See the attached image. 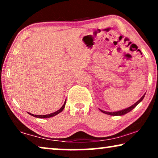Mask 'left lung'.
Here are the masks:
<instances>
[{
    "mask_svg": "<svg viewBox=\"0 0 158 158\" xmlns=\"http://www.w3.org/2000/svg\"><path fill=\"white\" fill-rule=\"evenodd\" d=\"M144 96H145V94H144L143 96H142V98H140L139 101H137V102L135 103V104L132 105V106H131L130 107L127 108V109H123V110H122V111H116V112H109V111H103V110H101V109H100V111L101 112H103V113L106 114H108V115H111V116H122V115H124V114L129 113V112L131 111V110L134 109V108H135L136 106H137L139 104V103L141 102L142 100H143Z\"/></svg>",
    "mask_w": 158,
    "mask_h": 158,
    "instance_id": "8db88e82",
    "label": "left lung"
}]
</instances>
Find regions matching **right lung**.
<instances>
[{"mask_svg": "<svg viewBox=\"0 0 158 158\" xmlns=\"http://www.w3.org/2000/svg\"><path fill=\"white\" fill-rule=\"evenodd\" d=\"M65 103H66V101H65V102H64V103L63 104V106H62L60 108L59 110H57V111L54 112V113H52V114H47V115H34V114H32L29 113V112H28V113H29V114H30V115H31V116H34V117H36V118H50V117H52V116H54L57 115V114H60V112L62 111V110L64 109V106H65Z\"/></svg>", "mask_w": 158, "mask_h": 158, "instance_id": "obj_1", "label": "right lung"}]
</instances>
